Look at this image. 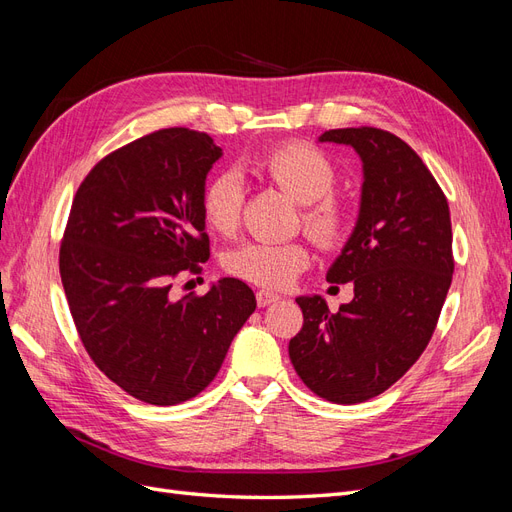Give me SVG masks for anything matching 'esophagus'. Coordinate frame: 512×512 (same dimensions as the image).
<instances>
[{"label":"esophagus","mask_w":512,"mask_h":512,"mask_svg":"<svg viewBox=\"0 0 512 512\" xmlns=\"http://www.w3.org/2000/svg\"><path fill=\"white\" fill-rule=\"evenodd\" d=\"M255 298H257V304H259L261 308H263V306H270V304H274V302L280 300L278 293L268 291V289H259V291L255 293Z\"/></svg>","instance_id":"esophagus-1"}]
</instances>
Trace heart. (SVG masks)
<instances>
[{"label": "heart", "mask_w": 512, "mask_h": 512, "mask_svg": "<svg viewBox=\"0 0 512 512\" xmlns=\"http://www.w3.org/2000/svg\"><path fill=\"white\" fill-rule=\"evenodd\" d=\"M253 170L291 200L304 204V227L317 244L334 249L349 236V212L329 195L336 183V170L319 148L302 142L280 144L255 161ZM242 200V185L234 174L210 180L202 193V217L212 232L223 236L236 232ZM308 261L306 246L298 242H249L227 257V270L255 285L285 287Z\"/></svg>", "instance_id": "b5f03b06"}]
</instances>
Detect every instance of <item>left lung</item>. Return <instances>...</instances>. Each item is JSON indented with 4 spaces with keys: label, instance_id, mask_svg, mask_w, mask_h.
<instances>
[{
    "label": "left lung",
    "instance_id": "1",
    "mask_svg": "<svg viewBox=\"0 0 512 512\" xmlns=\"http://www.w3.org/2000/svg\"><path fill=\"white\" fill-rule=\"evenodd\" d=\"M319 142L351 146L361 159L357 221L327 270L355 295L338 312L321 295L295 298L304 325L289 357L319 398L359 404L400 381L434 334L453 278L451 217L432 172L398 136L344 127Z\"/></svg>",
    "mask_w": 512,
    "mask_h": 512
}]
</instances>
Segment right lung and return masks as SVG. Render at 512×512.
Segmentation results:
<instances>
[{"label": "right lung", "instance_id": "obj_1", "mask_svg": "<svg viewBox=\"0 0 512 512\" xmlns=\"http://www.w3.org/2000/svg\"><path fill=\"white\" fill-rule=\"evenodd\" d=\"M221 155L202 131L159 129L104 157L72 202L59 272L78 336L95 366L146 404L204 391L257 306L229 276L200 298L170 291L210 257L202 193Z\"/></svg>", "mask_w": 512, "mask_h": 512}]
</instances>
